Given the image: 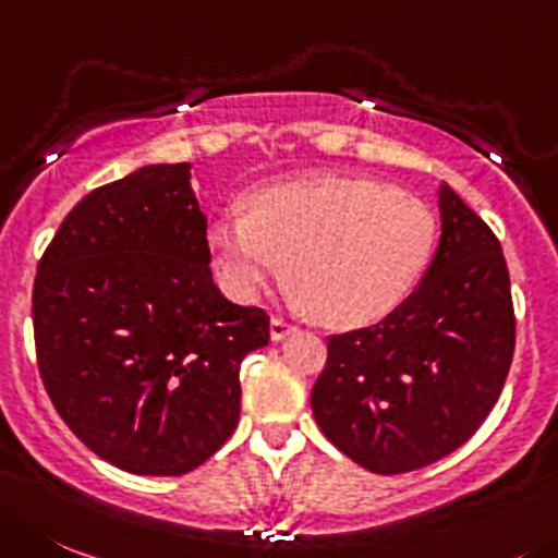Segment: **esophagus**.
Wrapping results in <instances>:
<instances>
[{
  "instance_id": "34e87169",
  "label": "esophagus",
  "mask_w": 558,
  "mask_h": 558,
  "mask_svg": "<svg viewBox=\"0 0 558 558\" xmlns=\"http://www.w3.org/2000/svg\"><path fill=\"white\" fill-rule=\"evenodd\" d=\"M291 332H294V325H289V322L278 319V316L269 322V336H272V341H283V338L291 336Z\"/></svg>"
}]
</instances>
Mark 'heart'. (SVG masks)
<instances>
[{"mask_svg":"<svg viewBox=\"0 0 558 558\" xmlns=\"http://www.w3.org/2000/svg\"><path fill=\"white\" fill-rule=\"evenodd\" d=\"M247 215L208 226L222 286L250 303L289 264L291 300L327 327H361L402 305L429 264L435 215L383 181L322 173L250 192Z\"/></svg>","mask_w":558,"mask_h":558,"instance_id":"obj_1","label":"heart"}]
</instances>
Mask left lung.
Returning <instances> with one entry per match:
<instances>
[{
	"instance_id": "left-lung-1",
	"label": "left lung",
	"mask_w": 558,
	"mask_h": 558,
	"mask_svg": "<svg viewBox=\"0 0 558 558\" xmlns=\"http://www.w3.org/2000/svg\"><path fill=\"white\" fill-rule=\"evenodd\" d=\"M440 242L399 308L327 341L311 393L338 451L372 473H408L460 449L501 397L514 352L509 272L496 233L449 184Z\"/></svg>"
}]
</instances>
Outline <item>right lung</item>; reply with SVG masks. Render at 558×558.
<instances>
[{"label": "right lung", "instance_id": "add662e5", "mask_svg": "<svg viewBox=\"0 0 558 558\" xmlns=\"http://www.w3.org/2000/svg\"><path fill=\"white\" fill-rule=\"evenodd\" d=\"M192 165H145L82 197L38 264V368L60 418L101 460L181 476L239 424V368L269 316L211 278Z\"/></svg>", "mask_w": 558, "mask_h": 558}]
</instances>
